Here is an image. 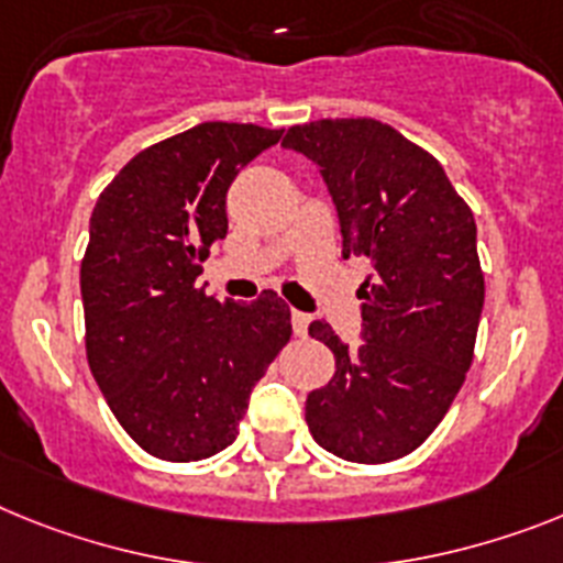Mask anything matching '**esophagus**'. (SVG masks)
<instances>
[{"instance_id": "1", "label": "esophagus", "mask_w": 563, "mask_h": 563, "mask_svg": "<svg viewBox=\"0 0 563 563\" xmlns=\"http://www.w3.org/2000/svg\"><path fill=\"white\" fill-rule=\"evenodd\" d=\"M309 323H311V318L306 314V311L291 309V325H295V334L306 338V334H309Z\"/></svg>"}]
</instances>
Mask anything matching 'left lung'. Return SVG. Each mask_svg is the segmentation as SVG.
<instances>
[{"label":"left lung","instance_id":"obj_1","mask_svg":"<svg viewBox=\"0 0 563 563\" xmlns=\"http://www.w3.org/2000/svg\"><path fill=\"white\" fill-rule=\"evenodd\" d=\"M283 148L318 165L343 257L372 266L357 291L361 346L325 320L309 325L338 369L306 398V423L343 461H398L441 423L472 363L484 309L475 217L441 163L384 122L295 125Z\"/></svg>","mask_w":563,"mask_h":563}]
</instances>
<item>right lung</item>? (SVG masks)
Masks as SVG:
<instances>
[{
  "label": "right lung",
  "mask_w": 563,
  "mask_h": 563,
  "mask_svg": "<svg viewBox=\"0 0 563 563\" xmlns=\"http://www.w3.org/2000/svg\"><path fill=\"white\" fill-rule=\"evenodd\" d=\"M283 131L200 122L140 151L91 214L79 272L85 349L122 429L174 464L225 450L268 363L291 338L274 291L220 303L194 280L225 238V194Z\"/></svg>",
  "instance_id": "obj_1"
}]
</instances>
